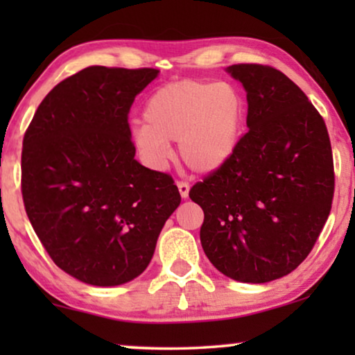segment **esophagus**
I'll list each match as a JSON object with an SVG mask.
<instances>
[{
    "instance_id": "esophagus-1",
    "label": "esophagus",
    "mask_w": 355,
    "mask_h": 355,
    "mask_svg": "<svg viewBox=\"0 0 355 355\" xmlns=\"http://www.w3.org/2000/svg\"><path fill=\"white\" fill-rule=\"evenodd\" d=\"M178 191H180L182 198H188V193H190V185L187 182H177Z\"/></svg>"
}]
</instances>
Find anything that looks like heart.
Returning a JSON list of instances; mask_svg holds the SVG:
<instances>
[{
	"instance_id": "1",
	"label": "heart",
	"mask_w": 355,
	"mask_h": 355,
	"mask_svg": "<svg viewBox=\"0 0 355 355\" xmlns=\"http://www.w3.org/2000/svg\"><path fill=\"white\" fill-rule=\"evenodd\" d=\"M144 126L131 130V143L146 162L162 167L178 143V155L196 173H214L237 153L247 120V102L232 84L180 79L148 98Z\"/></svg>"
}]
</instances>
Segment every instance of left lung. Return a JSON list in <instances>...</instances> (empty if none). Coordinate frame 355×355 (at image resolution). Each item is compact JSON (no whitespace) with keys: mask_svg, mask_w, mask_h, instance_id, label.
<instances>
[{"mask_svg":"<svg viewBox=\"0 0 355 355\" xmlns=\"http://www.w3.org/2000/svg\"><path fill=\"white\" fill-rule=\"evenodd\" d=\"M247 91L248 131L220 170L190 190L202 250L227 277L261 284L294 271L331 211L334 165L323 116L279 69L227 68Z\"/></svg>","mask_w":355,"mask_h":355,"instance_id":"left-lung-1","label":"left lung"}]
</instances>
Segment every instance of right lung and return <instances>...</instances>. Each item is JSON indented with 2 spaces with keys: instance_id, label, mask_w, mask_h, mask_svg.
Wrapping results in <instances>:
<instances>
[{
  "instance_id": "1",
  "label": "right lung",
  "mask_w": 355,
  "mask_h": 355,
  "mask_svg": "<svg viewBox=\"0 0 355 355\" xmlns=\"http://www.w3.org/2000/svg\"><path fill=\"white\" fill-rule=\"evenodd\" d=\"M154 68L89 66L51 89L24 135L27 217L56 266L91 286L148 268L182 198L168 173L135 159L128 113Z\"/></svg>"
}]
</instances>
